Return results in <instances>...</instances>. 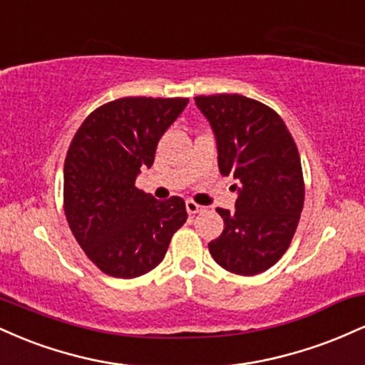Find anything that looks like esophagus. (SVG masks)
<instances>
[{"instance_id": "1", "label": "esophagus", "mask_w": 365, "mask_h": 365, "mask_svg": "<svg viewBox=\"0 0 365 365\" xmlns=\"http://www.w3.org/2000/svg\"><path fill=\"white\" fill-rule=\"evenodd\" d=\"M185 209L188 215H197V212L202 211V206H199V204H195L194 200H187L185 202Z\"/></svg>"}]
</instances>
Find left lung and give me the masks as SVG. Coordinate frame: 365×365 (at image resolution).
<instances>
[{"mask_svg":"<svg viewBox=\"0 0 365 365\" xmlns=\"http://www.w3.org/2000/svg\"><path fill=\"white\" fill-rule=\"evenodd\" d=\"M216 139L217 168L238 183L235 211L220 209L223 233L212 259L242 276L269 269L290 245L304 207L299 150L287 125L266 104L240 94L197 96Z\"/></svg>","mask_w":365,"mask_h":365,"instance_id":"8db88e82","label":"left lung"}]
</instances>
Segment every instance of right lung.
I'll list each match as a JSON object with an SVG mask.
<instances>
[{
  "instance_id": "add662e5",
  "label": "right lung",
  "mask_w": 365,
  "mask_h": 365,
  "mask_svg": "<svg viewBox=\"0 0 365 365\" xmlns=\"http://www.w3.org/2000/svg\"><path fill=\"white\" fill-rule=\"evenodd\" d=\"M187 104V98H121L91 113L75 133L65 159V215L103 273H149L187 221L183 199L156 200L135 187Z\"/></svg>"
}]
</instances>
